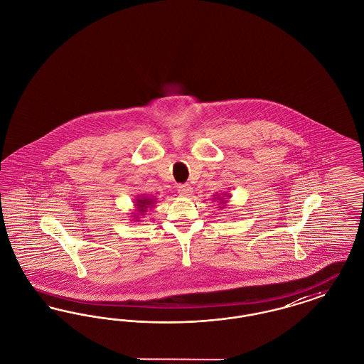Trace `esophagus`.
I'll return each instance as SVG.
<instances>
[{"label":"esophagus","instance_id":"esophagus-1","mask_svg":"<svg viewBox=\"0 0 364 364\" xmlns=\"http://www.w3.org/2000/svg\"><path fill=\"white\" fill-rule=\"evenodd\" d=\"M177 191H178V193L181 196H190L191 193H192V187H191L190 184H180L177 187Z\"/></svg>","mask_w":364,"mask_h":364}]
</instances>
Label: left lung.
<instances>
[{
    "mask_svg": "<svg viewBox=\"0 0 364 364\" xmlns=\"http://www.w3.org/2000/svg\"><path fill=\"white\" fill-rule=\"evenodd\" d=\"M214 199L220 202V205H218L220 208H225L226 206H228V203H229L228 200L230 199V195H229V193H226V192H221V195L218 193V196H215Z\"/></svg>",
    "mask_w": 364,
    "mask_h": 364,
    "instance_id": "obj_1",
    "label": "left lung"
}]
</instances>
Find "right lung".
Segmentation results:
<instances>
[{"instance_id":"add662e5","label":"right lung","mask_w":364,"mask_h":364,"mask_svg":"<svg viewBox=\"0 0 364 364\" xmlns=\"http://www.w3.org/2000/svg\"><path fill=\"white\" fill-rule=\"evenodd\" d=\"M135 211H132L131 217H134V221L139 223L140 217L146 214L149 208H153L156 206V198L154 196H144V195H138L136 199L134 200Z\"/></svg>"}]
</instances>
